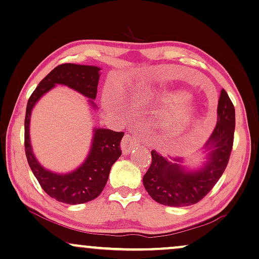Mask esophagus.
<instances>
[{"label":"esophagus","mask_w":259,"mask_h":259,"mask_svg":"<svg viewBox=\"0 0 259 259\" xmlns=\"http://www.w3.org/2000/svg\"><path fill=\"white\" fill-rule=\"evenodd\" d=\"M142 143H143L142 137H140L137 135H133V134H126V135L123 137L122 143H120V147H122V152L124 154H127V153L132 152L135 147L142 145Z\"/></svg>","instance_id":"34e87169"}]
</instances>
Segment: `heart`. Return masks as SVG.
Segmentation results:
<instances>
[{
  "label": "heart",
  "instance_id": "obj_1",
  "mask_svg": "<svg viewBox=\"0 0 259 259\" xmlns=\"http://www.w3.org/2000/svg\"><path fill=\"white\" fill-rule=\"evenodd\" d=\"M134 101L158 113V126L168 135H182L199 118V107L185 90H141ZM109 103L106 99L105 104Z\"/></svg>",
  "mask_w": 259,
  "mask_h": 259
}]
</instances>
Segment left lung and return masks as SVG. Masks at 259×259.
Here are the masks:
<instances>
[{
    "mask_svg": "<svg viewBox=\"0 0 259 259\" xmlns=\"http://www.w3.org/2000/svg\"><path fill=\"white\" fill-rule=\"evenodd\" d=\"M235 111L225 90L218 105V123L202 148L204 160L198 167L186 166L185 159L169 161L152 150V162L143 185L150 197L168 207L196 204L217 184L227 167L233 146Z\"/></svg>",
    "mask_w": 259,
    "mask_h": 259,
    "instance_id": "obj_1",
    "label": "left lung"
}]
</instances>
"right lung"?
Returning a JSON list of instances; mask_svg holds the SVG:
<instances>
[{
  "mask_svg": "<svg viewBox=\"0 0 259 259\" xmlns=\"http://www.w3.org/2000/svg\"><path fill=\"white\" fill-rule=\"evenodd\" d=\"M100 68L96 65L61 64L51 70L29 97L25 117V150L29 167L39 184L50 197L67 204H82L97 198L105 188L110 169L119 158V143L123 133L105 127H94L87 158L78 167L68 173H57L45 168L35 158L29 139V122L32 110L39 99L57 84H63L78 92L97 110V97Z\"/></svg>",
  "mask_w": 259,
  "mask_h": 259,
  "instance_id": "add662e5",
  "label": "right lung"
}]
</instances>
